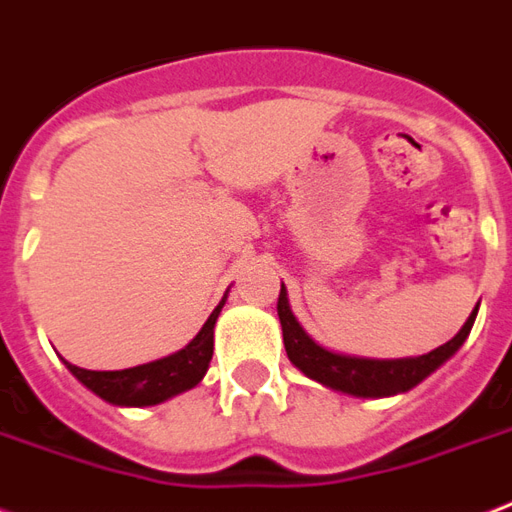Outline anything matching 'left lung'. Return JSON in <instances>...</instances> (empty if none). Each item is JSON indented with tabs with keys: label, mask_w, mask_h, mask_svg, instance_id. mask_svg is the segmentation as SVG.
<instances>
[{
	"label": "left lung",
	"mask_w": 512,
	"mask_h": 512,
	"mask_svg": "<svg viewBox=\"0 0 512 512\" xmlns=\"http://www.w3.org/2000/svg\"><path fill=\"white\" fill-rule=\"evenodd\" d=\"M276 311H279V322H282L284 349H287V357H290L292 365L300 373H306L308 378L327 386V389L354 397L400 395V392H408L416 384H421L432 370H438L448 357H454L456 349L462 346L464 338L473 330L475 314H478V308H475L462 330L451 341L438 346L435 351H429V354L405 357V360H368V357L335 354V351L319 346L292 314L284 284L282 292H279Z\"/></svg>",
	"instance_id": "8db88e82"
}]
</instances>
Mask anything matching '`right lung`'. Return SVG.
<instances>
[{"mask_svg": "<svg viewBox=\"0 0 512 512\" xmlns=\"http://www.w3.org/2000/svg\"><path fill=\"white\" fill-rule=\"evenodd\" d=\"M225 298L220 300V306L214 308L212 317L206 319L201 333L195 335L185 349H179L171 357L126 370H85L66 360L64 365L80 384L91 389L93 395H99L101 400H107L112 405L144 408V405L163 403V400H169L179 392L193 389L206 376L214 354V325H217V317H220L222 306H225Z\"/></svg>", "mask_w": 512, "mask_h": 512, "instance_id": "obj_1", "label": "right lung"}]
</instances>
